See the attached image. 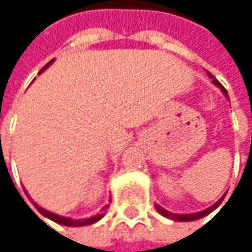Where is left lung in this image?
Masks as SVG:
<instances>
[{"label":"left lung","mask_w":252,"mask_h":252,"mask_svg":"<svg viewBox=\"0 0 252 252\" xmlns=\"http://www.w3.org/2000/svg\"><path fill=\"white\" fill-rule=\"evenodd\" d=\"M209 77L210 78H213V83L218 86V87H220L222 89V92L225 93L227 96V92L226 89L215 78L213 74H210L209 73ZM226 195V194H225ZM225 195L219 200V201H216L212 207H209V209H206V210H203V212H198V213H191V215H175V213H171V212H168V210H165L163 207H160V206H156V210L162 215V216H165V218H168V219H172V220H175V222H192V220H197V219H201V218H204V216H207V215H210L215 209H218L219 206H220V203L223 201V198H225Z\"/></svg>","instance_id":"left-lung-1"}]
</instances>
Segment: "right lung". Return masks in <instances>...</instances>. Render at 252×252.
<instances>
[{
    "label": "right lung",
    "mask_w": 252,
    "mask_h": 252,
    "mask_svg": "<svg viewBox=\"0 0 252 252\" xmlns=\"http://www.w3.org/2000/svg\"><path fill=\"white\" fill-rule=\"evenodd\" d=\"M54 61V60H52ZM52 61H49L40 71H39V74L43 71V70H46V67H49L51 64H52ZM26 195H27V192H26ZM33 203V206H36V209H37V212L40 213V215H43L45 218H48V219H51L52 222H55V223H60V225H64V226H86V225H92V223H96L97 220H100L102 218H103V215H96V216H93V218H89V219H83V220H74V219H70V218H63V216H60V215H55V213H52V212H48V210H45V209H42L40 206H37L34 201H32Z\"/></svg>",
    "instance_id": "obj_1"
}]
</instances>
